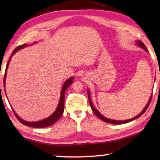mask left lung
I'll return each instance as SVG.
<instances>
[{"label": "left lung", "instance_id": "left-lung-1", "mask_svg": "<svg viewBox=\"0 0 160 160\" xmlns=\"http://www.w3.org/2000/svg\"><path fill=\"white\" fill-rule=\"evenodd\" d=\"M135 43H136V44H137L138 47H140V48H143V49H144V50L146 51V52H148V51L147 48H146L145 44H143V43H142L141 41H140V40H138V41L135 42ZM88 95L89 102H90V104L91 109H92V110L93 111V112H94V113H95L97 117L99 118L100 119H101V120H102L103 121H104V122H107V123H112V124H123V123H126L131 122V121L135 120V119L138 118V117H140V116H141L143 114V113H144L145 112V111L147 110V109H148V107H149V105H150V102H151V99H152V95L150 96V99H149V101H148V104H146V106H145V107L144 108V109H143V110L142 111V112L139 113L138 115H137L136 116H135V117L132 118H131V119H128V120H123V121L113 120V119H110V118H108L104 117V116H102V115L101 114V113H100L98 112V110H97V109H95V108H94V107L93 106L92 102L91 97H90V90H88Z\"/></svg>", "mask_w": 160, "mask_h": 160}]
</instances>
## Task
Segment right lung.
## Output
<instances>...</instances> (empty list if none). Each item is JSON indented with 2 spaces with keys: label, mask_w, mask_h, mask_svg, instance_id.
I'll use <instances>...</instances> for the list:
<instances>
[{
  "label": "right lung",
  "mask_w": 160,
  "mask_h": 160,
  "mask_svg": "<svg viewBox=\"0 0 160 160\" xmlns=\"http://www.w3.org/2000/svg\"><path fill=\"white\" fill-rule=\"evenodd\" d=\"M34 44H37V42H34L33 44H32L30 45L25 44L19 46V47H18L14 51H12V55H11V56H10L8 62V64L6 65V68H5V75H4V80H3L4 88H5V78H6L7 70H8V66H9V64H10V60H11L12 56L14 55V53L17 52L18 51L20 50V49H22V48H23L25 47H28V46H31V45ZM73 79H74V77H71V78H69L68 79H67L66 81H65V82L63 83V87H62V89H61V91L60 100H59V102H58L57 108H56V109L55 111H54V112L52 113V114L48 116V118L43 119V120H41V121H34V122H29V121H26L25 120H23V119H22L20 117V116H19L17 114V113H15L14 109H13L12 108V109L13 111V112H14L15 116L17 117L18 120L20 121V123H22L25 126H29V127H33V128H45V127H48V126H50L51 125H53V123H55L56 121H57L58 119L61 117L62 114H63V111H64L65 93H66V91L67 90V88H68V87L70 85H71L72 82H73ZM5 95H6V97H7L6 92H5ZM7 98H8V97H7Z\"/></svg>",
  "instance_id": "obj_1"
}]
</instances>
